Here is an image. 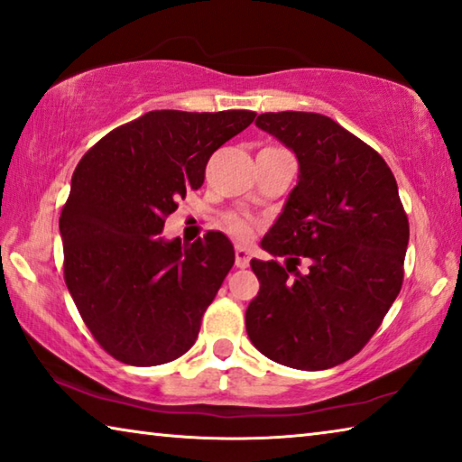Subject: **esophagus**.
Here are the masks:
<instances>
[{"label":"esophagus","instance_id":"34e87169","mask_svg":"<svg viewBox=\"0 0 462 462\" xmlns=\"http://www.w3.org/2000/svg\"><path fill=\"white\" fill-rule=\"evenodd\" d=\"M234 254H236V267L238 269H246L248 263H250V250L245 246H236L234 250Z\"/></svg>","mask_w":462,"mask_h":462}]
</instances>
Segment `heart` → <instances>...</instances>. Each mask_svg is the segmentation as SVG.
I'll return each instance as SVG.
<instances>
[{"label":"heart","mask_w":462,"mask_h":462,"mask_svg":"<svg viewBox=\"0 0 462 462\" xmlns=\"http://www.w3.org/2000/svg\"><path fill=\"white\" fill-rule=\"evenodd\" d=\"M226 224H228L230 234H234L236 238H248L250 232H253V226H250V222L240 216H230Z\"/></svg>","instance_id":"heart-1"}]
</instances>
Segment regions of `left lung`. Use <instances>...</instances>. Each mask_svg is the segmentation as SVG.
Instances as JSON below:
<instances>
[{"instance_id": "8db88e82", "label": "left lung", "mask_w": 462, "mask_h": 462, "mask_svg": "<svg viewBox=\"0 0 462 462\" xmlns=\"http://www.w3.org/2000/svg\"><path fill=\"white\" fill-rule=\"evenodd\" d=\"M256 126L300 162L283 212L261 240L277 261H250L261 289L246 332L279 365L324 371L353 358L400 295L410 240L395 177L383 156L332 118L269 112ZM308 258V273L294 267Z\"/></svg>"}]
</instances>
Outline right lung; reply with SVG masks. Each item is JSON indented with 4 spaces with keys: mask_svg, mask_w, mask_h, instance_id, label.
Listing matches in <instances>:
<instances>
[{
    "mask_svg": "<svg viewBox=\"0 0 462 462\" xmlns=\"http://www.w3.org/2000/svg\"><path fill=\"white\" fill-rule=\"evenodd\" d=\"M254 116L154 109L109 132L77 165L59 220L65 283L116 361L171 363L198 340L234 246L222 232L191 246L161 232L177 199L201 187L209 156Z\"/></svg>",
    "mask_w": 462,
    "mask_h": 462,
    "instance_id": "1",
    "label": "right lung"
}]
</instances>
